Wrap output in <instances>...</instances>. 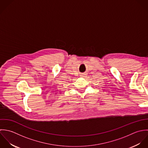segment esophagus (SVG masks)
I'll return each mask as SVG.
<instances>
[{"mask_svg":"<svg viewBox=\"0 0 148 148\" xmlns=\"http://www.w3.org/2000/svg\"><path fill=\"white\" fill-rule=\"evenodd\" d=\"M82 76H84V75H82Z\"/></svg>","mask_w":148,"mask_h":148,"instance_id":"esophagus-1","label":"esophagus"}]
</instances>
